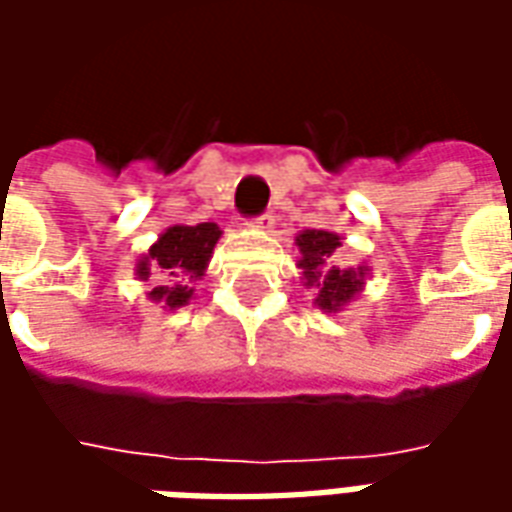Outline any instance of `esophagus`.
<instances>
[{
  "mask_svg": "<svg viewBox=\"0 0 512 512\" xmlns=\"http://www.w3.org/2000/svg\"><path fill=\"white\" fill-rule=\"evenodd\" d=\"M274 222H277V219H274V213H263V216L252 219L249 227H252V230H263V233H268V230L274 227Z\"/></svg>",
  "mask_w": 512,
  "mask_h": 512,
  "instance_id": "34e87169",
  "label": "esophagus"
}]
</instances>
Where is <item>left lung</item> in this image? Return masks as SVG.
<instances>
[{
	"label": "left lung",
	"instance_id": "obj_1",
	"mask_svg": "<svg viewBox=\"0 0 512 512\" xmlns=\"http://www.w3.org/2000/svg\"><path fill=\"white\" fill-rule=\"evenodd\" d=\"M299 246L301 282L304 288L312 290V304L321 312H343L351 301L362 296V290L370 277V266L362 263L356 268H340L334 263L337 249L343 246V235L329 233V230H301L296 235Z\"/></svg>",
	"mask_w": 512,
	"mask_h": 512
}]
</instances>
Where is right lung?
<instances>
[{
  "instance_id": "1",
  "label": "right lung",
  "mask_w": 512,
  "mask_h": 512,
  "mask_svg": "<svg viewBox=\"0 0 512 512\" xmlns=\"http://www.w3.org/2000/svg\"><path fill=\"white\" fill-rule=\"evenodd\" d=\"M219 238L222 230L213 222L167 227L134 263V277L139 282H153L147 299L164 304V310L186 307L194 299V282L208 271Z\"/></svg>"
}]
</instances>
